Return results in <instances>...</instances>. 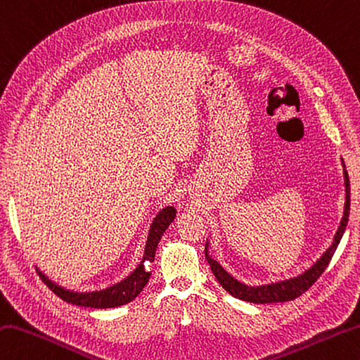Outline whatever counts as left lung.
<instances>
[{
  "label": "left lung",
  "mask_w": 360,
  "mask_h": 360,
  "mask_svg": "<svg viewBox=\"0 0 360 360\" xmlns=\"http://www.w3.org/2000/svg\"><path fill=\"white\" fill-rule=\"evenodd\" d=\"M345 186H347V202H345V212L342 223L339 226V231H337L334 243L330 248L323 255V257L316 262L311 270H307L306 273H302L301 276L290 279V281H283V283L278 284H271V285H262V287H248L242 283H238L237 279H234L223 270V266L214 260L207 255L206 250V259L210 265V270L215 274V278L218 283L221 284V287L226 290L232 297H236L238 300L248 301V302H256V304H266V302H284V301H292L295 298L301 297L302 293L307 292L311 288L316 279H319L323 271L326 270V266L329 265L330 259H333L334 252L337 250V246L340 243V238L343 236L345 229H347V223H348V215H349V179H348V173L345 170Z\"/></svg>",
  "instance_id": "8db88e82"
}]
</instances>
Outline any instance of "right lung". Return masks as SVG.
<instances>
[{
  "label": "right lung",
  "mask_w": 360,
  "mask_h": 360,
  "mask_svg": "<svg viewBox=\"0 0 360 360\" xmlns=\"http://www.w3.org/2000/svg\"><path fill=\"white\" fill-rule=\"evenodd\" d=\"M174 217H176L174 207H165L160 210L159 215L154 218V221L151 224L150 236H148L146 246H145V256H143L142 264L137 266V270L134 271L131 276L123 279L122 283L105 288V290L90 292V293H77V292H72V290H65V288L56 285L45 276V274H41L39 271L40 278L56 295H58L59 298H62L67 302H72V304H76V306L94 307V309H110V307L128 304V302H131L140 292L143 290V287L148 284V281H150L151 271L146 269L145 262L146 260H150V262H153L154 260V255H156V248H158L160 237L165 232V229L170 226V223L174 220Z\"/></svg>",
  "instance_id": "right-lung-1"
}]
</instances>
